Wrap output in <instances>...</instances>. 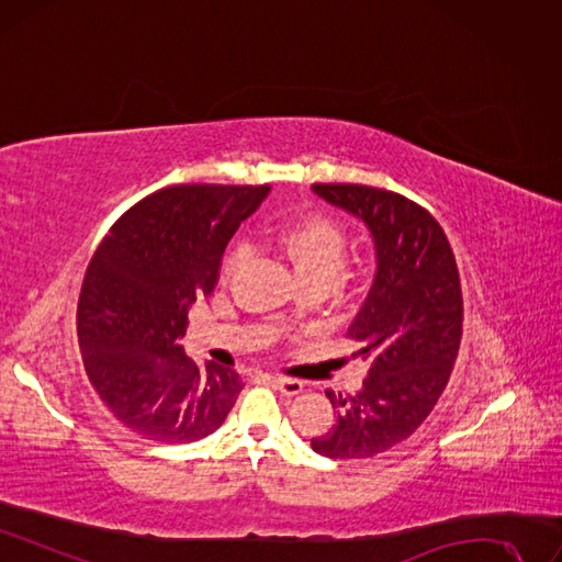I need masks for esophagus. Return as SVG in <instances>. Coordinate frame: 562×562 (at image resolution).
Returning a JSON list of instances; mask_svg holds the SVG:
<instances>
[{
    "instance_id": "34e87169",
    "label": "esophagus",
    "mask_w": 562,
    "mask_h": 562,
    "mask_svg": "<svg viewBox=\"0 0 562 562\" xmlns=\"http://www.w3.org/2000/svg\"><path fill=\"white\" fill-rule=\"evenodd\" d=\"M268 380L273 382V386H276L278 391H282L284 396H299V393L303 391V382L292 380V378H280V375H273V378H268Z\"/></svg>"
}]
</instances>
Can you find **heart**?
<instances>
[{
    "label": "heart",
    "instance_id": "obj_1",
    "mask_svg": "<svg viewBox=\"0 0 562 562\" xmlns=\"http://www.w3.org/2000/svg\"><path fill=\"white\" fill-rule=\"evenodd\" d=\"M273 245L294 266L301 280H336L347 257V236L326 217H305L273 234ZM249 259L247 243L234 245L224 261V276H234Z\"/></svg>",
    "mask_w": 562,
    "mask_h": 562
}]
</instances>
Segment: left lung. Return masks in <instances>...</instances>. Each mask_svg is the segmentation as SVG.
Here are the masks:
<instances>
[{
  "label": "left lung",
  "instance_id": "left-lung-1",
  "mask_svg": "<svg viewBox=\"0 0 562 562\" xmlns=\"http://www.w3.org/2000/svg\"><path fill=\"white\" fill-rule=\"evenodd\" d=\"M357 217L375 245V278L347 328L368 378L355 396L326 391L336 424L310 440L326 459H368L403 442L442 396L463 336V294L451 245L414 201L366 184H313Z\"/></svg>",
  "mask_w": 562,
  "mask_h": 562
}]
</instances>
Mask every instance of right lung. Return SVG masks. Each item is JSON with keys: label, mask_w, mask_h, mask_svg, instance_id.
<instances>
[{"label": "right lung", "mask_w": 562, "mask_h": 562, "mask_svg": "<svg viewBox=\"0 0 562 562\" xmlns=\"http://www.w3.org/2000/svg\"><path fill=\"white\" fill-rule=\"evenodd\" d=\"M270 187L178 184L130 207L101 240L78 299V345L99 398L161 445L215 432L236 405L234 370L184 355L187 313L211 296L226 243Z\"/></svg>", "instance_id": "obj_1"}]
</instances>
